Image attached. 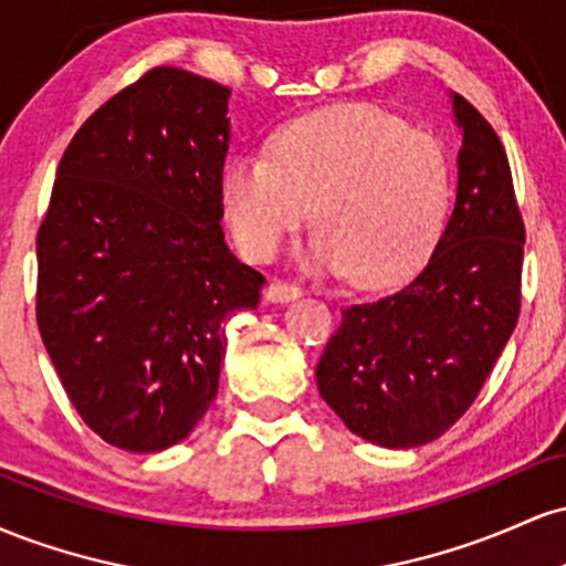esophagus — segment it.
I'll use <instances>...</instances> for the list:
<instances>
[{
  "instance_id": "esophagus-1",
  "label": "esophagus",
  "mask_w": 566,
  "mask_h": 566,
  "mask_svg": "<svg viewBox=\"0 0 566 566\" xmlns=\"http://www.w3.org/2000/svg\"><path fill=\"white\" fill-rule=\"evenodd\" d=\"M301 284L295 282H284V279H274V282L265 287V297H269L271 303H287V301H295V297H301Z\"/></svg>"
}]
</instances>
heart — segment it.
Segmentation results:
<instances>
[{
  "label": "heart",
  "mask_w": 566,
  "mask_h": 566,
  "mask_svg": "<svg viewBox=\"0 0 566 566\" xmlns=\"http://www.w3.org/2000/svg\"><path fill=\"white\" fill-rule=\"evenodd\" d=\"M450 197L437 135L369 106L301 116L276 129L269 154H244L220 175V210L247 255L271 261L311 207V258L359 287L412 274L444 229Z\"/></svg>",
  "instance_id": "1"
}]
</instances>
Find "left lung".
Returning a JSON list of instances; mask_svg holds the SVG:
<instances>
[{"label": "left lung", "mask_w": 566, "mask_h": 566, "mask_svg": "<svg viewBox=\"0 0 566 566\" xmlns=\"http://www.w3.org/2000/svg\"><path fill=\"white\" fill-rule=\"evenodd\" d=\"M463 127L458 199L431 258L407 284L350 303L316 386L356 437L407 450L439 439L473 405L522 308L524 220L505 148L452 95Z\"/></svg>", "instance_id": "1"}]
</instances>
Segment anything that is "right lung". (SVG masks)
Wrapping results in <instances>:
<instances>
[{"label":"right lung","instance_id":"obj_1","mask_svg":"<svg viewBox=\"0 0 566 566\" xmlns=\"http://www.w3.org/2000/svg\"><path fill=\"white\" fill-rule=\"evenodd\" d=\"M231 90L157 66L71 138L36 233V324L80 418L108 444L184 441L218 394L226 319L265 279L220 229Z\"/></svg>","mask_w":566,"mask_h":566}]
</instances>
